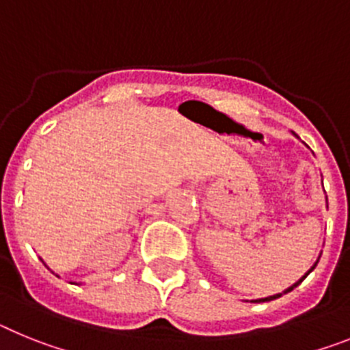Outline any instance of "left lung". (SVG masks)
Here are the masks:
<instances>
[{
	"label": "left lung",
	"instance_id": "obj_1",
	"mask_svg": "<svg viewBox=\"0 0 350 350\" xmlns=\"http://www.w3.org/2000/svg\"><path fill=\"white\" fill-rule=\"evenodd\" d=\"M319 259H321V255H319ZM319 259H317V260H315V264H314V266L310 267L308 271H306V273H305V275H303V276H301V278H299V280H297V282H296V284H294V285H291V287H288V288H285L284 293H280V294H273V296H267V297H260V299H255V301H252V303H266V301H273V299H276V297H280V296H282V294H287V293H291V291H293V288H294V287H297V285H299V284H301V282H303V280H305V278H306V276H308V275H310V273L314 271V269H315V266H317V262H319Z\"/></svg>",
	"mask_w": 350,
	"mask_h": 350
}]
</instances>
